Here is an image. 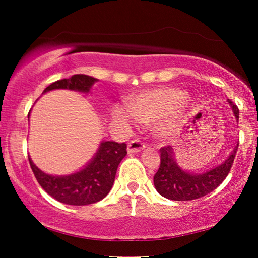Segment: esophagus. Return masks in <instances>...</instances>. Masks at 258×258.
Returning <instances> with one entry per match:
<instances>
[{
    "instance_id": "esophagus-1",
    "label": "esophagus",
    "mask_w": 258,
    "mask_h": 258,
    "mask_svg": "<svg viewBox=\"0 0 258 258\" xmlns=\"http://www.w3.org/2000/svg\"><path fill=\"white\" fill-rule=\"evenodd\" d=\"M145 148L146 143L141 142L140 140H132L127 146V151L128 154H137V152L141 151L142 149H145Z\"/></svg>"
}]
</instances>
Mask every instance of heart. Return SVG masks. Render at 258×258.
<instances>
[{
  "label": "heart",
  "mask_w": 258,
  "mask_h": 258,
  "mask_svg": "<svg viewBox=\"0 0 258 258\" xmlns=\"http://www.w3.org/2000/svg\"><path fill=\"white\" fill-rule=\"evenodd\" d=\"M186 100V94L173 87H160L142 91L127 99L126 106L116 104L111 109V115L123 124L155 120L161 117L156 125V131L161 138H171L180 131L181 117L175 109Z\"/></svg>",
  "instance_id": "heart-1"
}]
</instances>
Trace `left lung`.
<instances>
[{
	"label": "left lung",
	"instance_id": "1",
	"mask_svg": "<svg viewBox=\"0 0 258 258\" xmlns=\"http://www.w3.org/2000/svg\"><path fill=\"white\" fill-rule=\"evenodd\" d=\"M232 107L235 118L239 120V109L237 104L228 100ZM238 146L223 164L204 174H191L181 169L174 159V151L171 146L160 148V166L154 176L156 190L163 197L177 202L202 198L215 190L228 176L232 167Z\"/></svg>",
	"mask_w": 258,
	"mask_h": 258
}]
</instances>
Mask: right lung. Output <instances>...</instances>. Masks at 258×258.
Wrapping results in <instances>:
<instances>
[{"instance_id": "1", "label": "right lung", "mask_w": 258, "mask_h": 258, "mask_svg": "<svg viewBox=\"0 0 258 258\" xmlns=\"http://www.w3.org/2000/svg\"><path fill=\"white\" fill-rule=\"evenodd\" d=\"M97 81L94 77L77 74L71 78L52 83L43 93L56 89L75 90L86 93ZM126 149V143L104 141L85 168L67 176L47 175L38 169L30 158L28 159L37 182L51 197L67 205L84 206L100 202L109 194L115 181L118 165L127 154Z\"/></svg>"}]
</instances>
